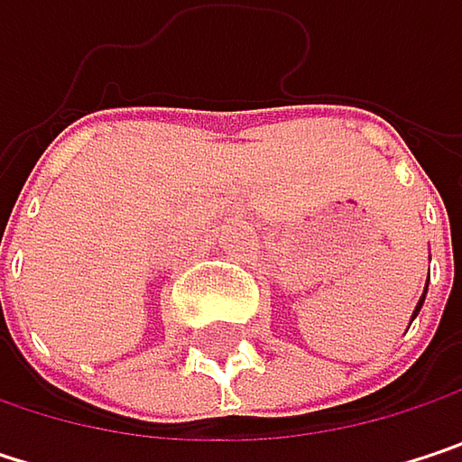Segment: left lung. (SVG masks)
<instances>
[{"instance_id":"obj_1","label":"left lung","mask_w":462,"mask_h":462,"mask_svg":"<svg viewBox=\"0 0 462 462\" xmlns=\"http://www.w3.org/2000/svg\"><path fill=\"white\" fill-rule=\"evenodd\" d=\"M425 291H428V289H425ZM422 300H425V294H422ZM422 300H420V302H417V308H415V316H417V313H420V308H422ZM415 316H412V319H415Z\"/></svg>"}]
</instances>
